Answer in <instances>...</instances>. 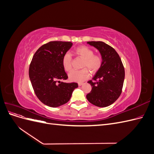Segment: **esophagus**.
Returning a JSON list of instances; mask_svg holds the SVG:
<instances>
[{"label":"esophagus","instance_id":"1","mask_svg":"<svg viewBox=\"0 0 154 154\" xmlns=\"http://www.w3.org/2000/svg\"><path fill=\"white\" fill-rule=\"evenodd\" d=\"M83 84V83H78V85L79 86H82Z\"/></svg>","mask_w":154,"mask_h":154}]
</instances>
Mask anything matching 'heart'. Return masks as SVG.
I'll return each instance as SVG.
<instances>
[{"label": "heart", "instance_id": "b5f03b06", "mask_svg": "<svg viewBox=\"0 0 154 154\" xmlns=\"http://www.w3.org/2000/svg\"><path fill=\"white\" fill-rule=\"evenodd\" d=\"M74 53L78 57L83 59L82 68L80 71H72L69 74V79L71 82L82 83L89 78L90 73H95L101 68L103 60L100 55H94V51L87 46H80L74 49ZM64 70L69 72L72 69V57L71 54L67 53L65 54L62 60Z\"/></svg>", "mask_w": 154, "mask_h": 154}]
</instances>
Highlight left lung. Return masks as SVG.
<instances>
[{
    "instance_id": "obj_1",
    "label": "left lung",
    "mask_w": 154,
    "mask_h": 154,
    "mask_svg": "<svg viewBox=\"0 0 154 154\" xmlns=\"http://www.w3.org/2000/svg\"><path fill=\"white\" fill-rule=\"evenodd\" d=\"M99 51L103 62L92 80L88 81L92 90L87 94L91 103L99 107L108 106L118 99L122 91L125 69L116 50L103 42H87Z\"/></svg>"
}]
</instances>
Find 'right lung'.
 <instances>
[{"label": "right lung", "mask_w": 154, "mask_h": 154, "mask_svg": "<svg viewBox=\"0 0 154 154\" xmlns=\"http://www.w3.org/2000/svg\"><path fill=\"white\" fill-rule=\"evenodd\" d=\"M71 42L53 41L36 51L32 58L29 76L35 94L41 102L51 107L66 104L77 83H65L68 76L63 67V56L72 47Z\"/></svg>", "instance_id": "right-lung-1"}]
</instances>
